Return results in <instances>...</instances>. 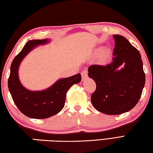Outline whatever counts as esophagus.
Segmentation results:
<instances>
[{"instance_id": "esophagus-1", "label": "esophagus", "mask_w": 153, "mask_h": 153, "mask_svg": "<svg viewBox=\"0 0 153 153\" xmlns=\"http://www.w3.org/2000/svg\"><path fill=\"white\" fill-rule=\"evenodd\" d=\"M81 76H82V80L83 81L85 79H86V78L88 76V72L86 70H84L83 71H82L81 73Z\"/></svg>"}]
</instances>
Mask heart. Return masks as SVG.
Instances as JSON below:
<instances>
[{"mask_svg": "<svg viewBox=\"0 0 153 153\" xmlns=\"http://www.w3.org/2000/svg\"><path fill=\"white\" fill-rule=\"evenodd\" d=\"M99 52H100V50H99V51H97V53H99Z\"/></svg>", "mask_w": 153, "mask_h": 153, "instance_id": "obj_1", "label": "heart"}]
</instances>
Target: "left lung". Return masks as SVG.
Segmentation results:
<instances>
[{"label":"left lung","mask_w":153,"mask_h":153,"mask_svg":"<svg viewBox=\"0 0 153 153\" xmlns=\"http://www.w3.org/2000/svg\"><path fill=\"white\" fill-rule=\"evenodd\" d=\"M112 61L88 67V76L96 82L91 102L106 114H120L131 111L139 102L145 83L140 54L125 37L114 34ZM123 64L121 70L117 68Z\"/></svg>","instance_id":"8db88e82"}]
</instances>
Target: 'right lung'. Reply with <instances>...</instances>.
Segmentation results:
<instances>
[{
	"label": "right lung",
	"mask_w": 153,
	"mask_h": 153,
	"mask_svg": "<svg viewBox=\"0 0 153 153\" xmlns=\"http://www.w3.org/2000/svg\"><path fill=\"white\" fill-rule=\"evenodd\" d=\"M48 41L47 39L28 41L14 59L10 66L8 86L13 101L22 114L33 119H47L59 113L64 107L68 89L81 80V75L79 73L59 80L45 91H30L22 86L18 75L20 63L34 47Z\"/></svg>",
	"instance_id": "1"
}]
</instances>
